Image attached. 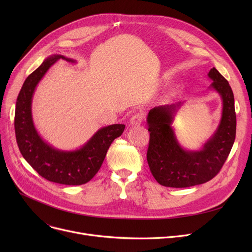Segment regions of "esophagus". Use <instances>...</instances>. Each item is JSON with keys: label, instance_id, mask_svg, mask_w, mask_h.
Masks as SVG:
<instances>
[{"label": "esophagus", "instance_id": "34e87169", "mask_svg": "<svg viewBox=\"0 0 252 252\" xmlns=\"http://www.w3.org/2000/svg\"><path fill=\"white\" fill-rule=\"evenodd\" d=\"M144 121V114L141 112L135 113L130 118V125L131 126H140Z\"/></svg>", "mask_w": 252, "mask_h": 252}]
</instances>
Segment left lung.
Segmentation results:
<instances>
[{
	"instance_id": "obj_1",
	"label": "left lung",
	"mask_w": 252,
	"mask_h": 252,
	"mask_svg": "<svg viewBox=\"0 0 252 252\" xmlns=\"http://www.w3.org/2000/svg\"><path fill=\"white\" fill-rule=\"evenodd\" d=\"M213 87L222 98L220 125L201 151L183 150L174 136L170 124L176 105H163L150 110L147 123L150 131L147 161L154 179L164 187L187 188L214 179L231 152L236 137V112L233 91L215 67L208 72Z\"/></svg>"
}]
</instances>
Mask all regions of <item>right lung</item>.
<instances>
[{
    "label": "right lung",
    "instance_id": "1",
    "mask_svg": "<svg viewBox=\"0 0 252 252\" xmlns=\"http://www.w3.org/2000/svg\"><path fill=\"white\" fill-rule=\"evenodd\" d=\"M60 58L66 59L61 55L46 59L26 77L16 101L15 135L24 159L39 176L50 182L77 186L88 183L98 173L111 143L124 133L126 126L112 125L99 129L82 149L73 152L58 151L39 138L32 124V97L39 79Z\"/></svg>",
    "mask_w": 252,
    "mask_h": 252
}]
</instances>
